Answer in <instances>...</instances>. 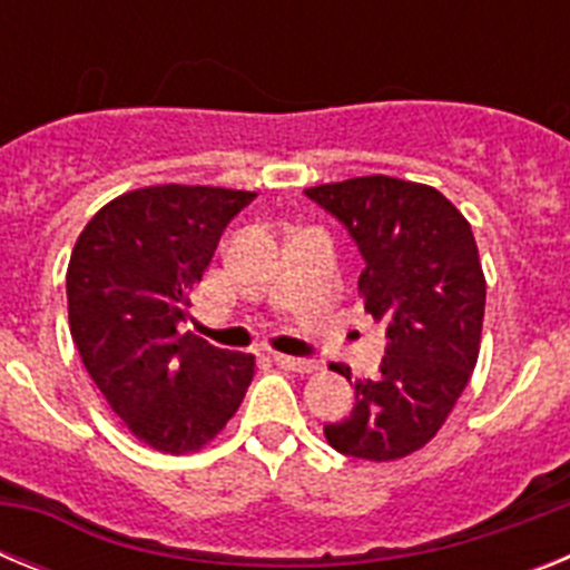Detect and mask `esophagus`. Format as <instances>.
<instances>
[{
	"label": "esophagus",
	"mask_w": 570,
	"mask_h": 570,
	"mask_svg": "<svg viewBox=\"0 0 570 570\" xmlns=\"http://www.w3.org/2000/svg\"><path fill=\"white\" fill-rule=\"evenodd\" d=\"M274 362L282 367V371H291V374H314L316 362L314 360H302V356H288V354H274Z\"/></svg>",
	"instance_id": "1"
}]
</instances>
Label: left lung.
<instances>
[{
    "label": "left lung",
    "mask_w": 570,
    "mask_h": 570,
    "mask_svg": "<svg viewBox=\"0 0 570 570\" xmlns=\"http://www.w3.org/2000/svg\"><path fill=\"white\" fill-rule=\"evenodd\" d=\"M305 194L356 242L360 294L387 340L380 376L354 382V411L325 440L356 460H402L434 440L480 356L485 274L471 225L436 188L394 176ZM334 371L351 382V367Z\"/></svg>",
    "instance_id": "left-lung-1"
}]
</instances>
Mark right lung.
<instances>
[{"instance_id": "obj_1", "label": "right lung", "mask_w": 570, "mask_h": 570, "mask_svg": "<svg viewBox=\"0 0 570 570\" xmlns=\"http://www.w3.org/2000/svg\"><path fill=\"white\" fill-rule=\"evenodd\" d=\"M250 190L150 185L97 210L68 265L70 336L130 434L163 454L208 445L245 400L254 356L179 334L190 291Z\"/></svg>"}]
</instances>
